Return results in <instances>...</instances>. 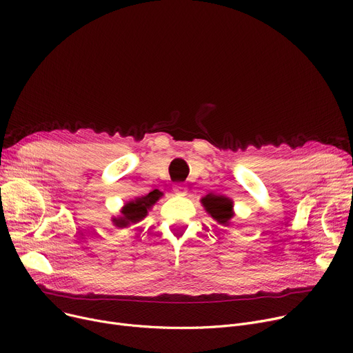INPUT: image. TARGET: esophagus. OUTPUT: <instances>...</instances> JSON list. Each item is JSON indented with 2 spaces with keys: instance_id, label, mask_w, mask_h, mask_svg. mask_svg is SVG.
Instances as JSON below:
<instances>
[{
  "instance_id": "1",
  "label": "esophagus",
  "mask_w": 353,
  "mask_h": 353,
  "mask_svg": "<svg viewBox=\"0 0 353 353\" xmlns=\"http://www.w3.org/2000/svg\"><path fill=\"white\" fill-rule=\"evenodd\" d=\"M173 192L176 194H179V196H184V194H186V188H184L181 183H177V184H174V186H173Z\"/></svg>"
}]
</instances>
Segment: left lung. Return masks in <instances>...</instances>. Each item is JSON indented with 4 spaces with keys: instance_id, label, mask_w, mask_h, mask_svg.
Listing matches in <instances>:
<instances>
[{
    "instance_id": "left-lung-1",
    "label": "left lung",
    "mask_w": 353,
    "mask_h": 353,
    "mask_svg": "<svg viewBox=\"0 0 353 353\" xmlns=\"http://www.w3.org/2000/svg\"><path fill=\"white\" fill-rule=\"evenodd\" d=\"M201 205L220 225H228L233 217V201L226 196L209 193L201 199Z\"/></svg>"
}]
</instances>
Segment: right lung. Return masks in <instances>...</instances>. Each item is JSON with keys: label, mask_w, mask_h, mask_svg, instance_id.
Segmentation results:
<instances>
[{"label": "right lung", "mask_w": 353, "mask_h": 353, "mask_svg": "<svg viewBox=\"0 0 353 353\" xmlns=\"http://www.w3.org/2000/svg\"><path fill=\"white\" fill-rule=\"evenodd\" d=\"M161 196V192L153 190L147 196L127 201L124 208L121 209V216L113 219V223L117 228H127L130 223H137V221L143 220L147 216V210H150L152 206Z\"/></svg>", "instance_id": "right-lung-1"}]
</instances>
